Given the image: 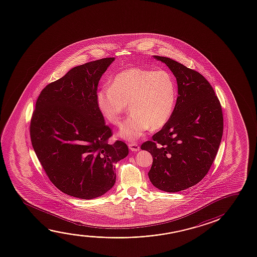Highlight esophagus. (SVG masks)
Listing matches in <instances>:
<instances>
[{
    "instance_id": "obj_1",
    "label": "esophagus",
    "mask_w": 257,
    "mask_h": 257,
    "mask_svg": "<svg viewBox=\"0 0 257 257\" xmlns=\"http://www.w3.org/2000/svg\"><path fill=\"white\" fill-rule=\"evenodd\" d=\"M128 146H129V149L132 151H139L140 150V146H139L137 143H130L128 144Z\"/></svg>"
}]
</instances>
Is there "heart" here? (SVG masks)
Segmentation results:
<instances>
[{"label":"heart","instance_id":"b5f03b06","mask_svg":"<svg viewBox=\"0 0 257 257\" xmlns=\"http://www.w3.org/2000/svg\"><path fill=\"white\" fill-rule=\"evenodd\" d=\"M176 83L164 69L150 70L129 67L118 73L110 87L99 91L96 102L106 121L117 125L129 104L132 114L123 122L118 135L127 141L142 137L151 127L158 130L166 125L174 112Z\"/></svg>","mask_w":257,"mask_h":257}]
</instances>
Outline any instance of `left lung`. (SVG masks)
<instances>
[{"label":"left lung","instance_id":"obj_1","mask_svg":"<svg viewBox=\"0 0 257 257\" xmlns=\"http://www.w3.org/2000/svg\"><path fill=\"white\" fill-rule=\"evenodd\" d=\"M154 58L176 77L177 100L169 121L141 149L153 158L151 183L178 192L196 185L208 173L221 143L223 116L213 87L201 74L174 59Z\"/></svg>","mask_w":257,"mask_h":257}]
</instances>
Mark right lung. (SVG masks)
<instances>
[{"label": "right lung", "instance_id": "obj_1", "mask_svg": "<svg viewBox=\"0 0 257 257\" xmlns=\"http://www.w3.org/2000/svg\"><path fill=\"white\" fill-rule=\"evenodd\" d=\"M114 60L73 67L41 91L30 122L32 145L50 181L75 198L102 196L115 182L116 163L126 157L121 141L108 144L109 127L96 96L101 75Z\"/></svg>", "mask_w": 257, "mask_h": 257}]
</instances>
